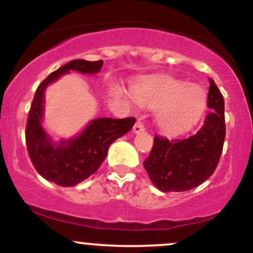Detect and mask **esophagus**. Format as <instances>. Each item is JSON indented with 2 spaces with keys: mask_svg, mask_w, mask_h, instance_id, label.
<instances>
[{
  "mask_svg": "<svg viewBox=\"0 0 253 253\" xmlns=\"http://www.w3.org/2000/svg\"><path fill=\"white\" fill-rule=\"evenodd\" d=\"M145 130V126L141 121H136L134 126H133V132L134 133H141Z\"/></svg>",
  "mask_w": 253,
  "mask_h": 253,
  "instance_id": "esophagus-1",
  "label": "esophagus"
}]
</instances>
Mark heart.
Here are the masks:
<instances>
[{
  "label": "heart",
  "mask_w": 253,
  "mask_h": 253,
  "mask_svg": "<svg viewBox=\"0 0 253 253\" xmlns=\"http://www.w3.org/2000/svg\"><path fill=\"white\" fill-rule=\"evenodd\" d=\"M138 101L147 108L158 109L156 124L164 133L177 134L189 129L201 119L207 96L200 86L165 78L141 90Z\"/></svg>",
  "instance_id": "1"
}]
</instances>
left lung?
<instances>
[{"label":"left lung","instance_id":"1","mask_svg":"<svg viewBox=\"0 0 253 253\" xmlns=\"http://www.w3.org/2000/svg\"><path fill=\"white\" fill-rule=\"evenodd\" d=\"M210 114L196 134L179 139L155 135L152 150L144 162L151 182L161 191H187L207 181L215 171L226 135L225 102L210 80Z\"/></svg>","mask_w":253,"mask_h":253}]
</instances>
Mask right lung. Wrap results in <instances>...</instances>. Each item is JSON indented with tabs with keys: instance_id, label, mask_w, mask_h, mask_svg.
Here are the masks:
<instances>
[{
	"instance_id": "right-lung-1",
	"label": "right lung",
	"mask_w": 253,
	"mask_h": 253,
	"mask_svg": "<svg viewBox=\"0 0 253 253\" xmlns=\"http://www.w3.org/2000/svg\"><path fill=\"white\" fill-rule=\"evenodd\" d=\"M102 65L103 60H71L39 84L32 101L25 132L28 155L39 175L60 187H74L96 172L107 157L110 144L129 132L135 123L134 118L96 119L80 135L58 144L43 130L42 120L46 86L71 70L97 74Z\"/></svg>"
}]
</instances>
